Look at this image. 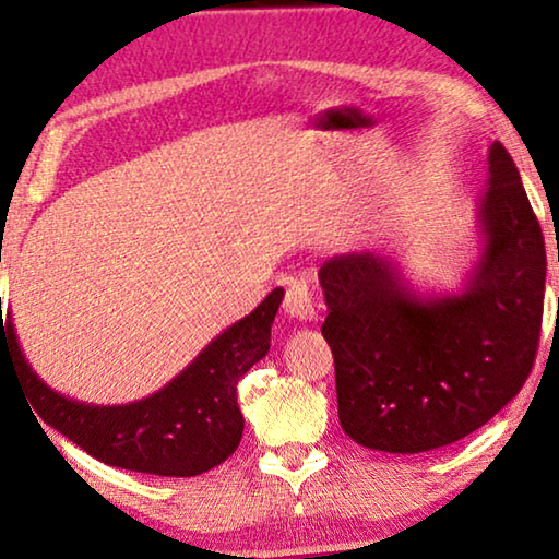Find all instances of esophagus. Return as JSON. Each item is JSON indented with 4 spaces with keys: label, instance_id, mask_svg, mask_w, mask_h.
Segmentation results:
<instances>
[{
    "label": "esophagus",
    "instance_id": "1",
    "mask_svg": "<svg viewBox=\"0 0 559 559\" xmlns=\"http://www.w3.org/2000/svg\"><path fill=\"white\" fill-rule=\"evenodd\" d=\"M285 312L297 320H314L317 305L314 295L305 280H292L285 292Z\"/></svg>",
    "mask_w": 559,
    "mask_h": 559
}]
</instances>
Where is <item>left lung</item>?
I'll return each instance as SVG.
<instances>
[{
    "instance_id": "left-lung-1",
    "label": "left lung",
    "mask_w": 559,
    "mask_h": 559,
    "mask_svg": "<svg viewBox=\"0 0 559 559\" xmlns=\"http://www.w3.org/2000/svg\"><path fill=\"white\" fill-rule=\"evenodd\" d=\"M487 165L485 257L465 295L415 299L369 252L320 267L340 425L362 448L415 454L457 442L508 405L532 372L545 237L500 142Z\"/></svg>"
}]
</instances>
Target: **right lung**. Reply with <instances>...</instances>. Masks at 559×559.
<instances>
[{
    "instance_id": "1",
    "label": "right lung",
    "mask_w": 559,
    "mask_h": 559,
    "mask_svg": "<svg viewBox=\"0 0 559 559\" xmlns=\"http://www.w3.org/2000/svg\"><path fill=\"white\" fill-rule=\"evenodd\" d=\"M282 287L231 324L177 380L152 397L122 407H90L51 392L24 362L14 324L2 320V365L22 377L29 405L57 432L111 467L162 477H194L225 462L242 440L237 384L267 355Z\"/></svg>"
}]
</instances>
